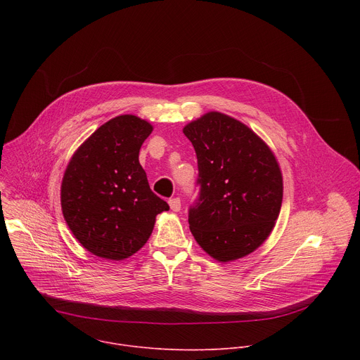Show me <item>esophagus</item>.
Here are the masks:
<instances>
[{"label":"esophagus","instance_id":"1","mask_svg":"<svg viewBox=\"0 0 360 360\" xmlns=\"http://www.w3.org/2000/svg\"><path fill=\"white\" fill-rule=\"evenodd\" d=\"M169 207L174 212L181 211V199L179 198H171L169 199Z\"/></svg>","mask_w":360,"mask_h":360}]
</instances>
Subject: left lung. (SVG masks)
I'll use <instances>...</instances> for the list:
<instances>
[{
    "label": "left lung",
    "mask_w": 360,
    "mask_h": 360,
    "mask_svg": "<svg viewBox=\"0 0 360 360\" xmlns=\"http://www.w3.org/2000/svg\"><path fill=\"white\" fill-rule=\"evenodd\" d=\"M198 160V198L188 211L189 229L219 262L249 255L278 219L283 184L268 145L242 122L208 112L184 128Z\"/></svg>",
    "instance_id": "obj_1"
}]
</instances>
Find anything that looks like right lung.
<instances>
[{
	"instance_id": "1",
	"label": "right lung",
	"mask_w": 360,
	"mask_h": 360,
	"mask_svg": "<svg viewBox=\"0 0 360 360\" xmlns=\"http://www.w3.org/2000/svg\"><path fill=\"white\" fill-rule=\"evenodd\" d=\"M152 132L135 115L101 125L72 155L61 185L64 218L79 243L121 261L139 250L169 205L149 188L139 149Z\"/></svg>"
}]
</instances>
